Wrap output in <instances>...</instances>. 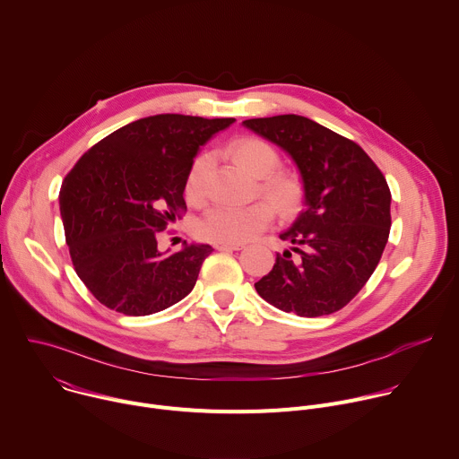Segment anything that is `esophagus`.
<instances>
[{"instance_id": "34e87169", "label": "esophagus", "mask_w": 459, "mask_h": 459, "mask_svg": "<svg viewBox=\"0 0 459 459\" xmlns=\"http://www.w3.org/2000/svg\"><path fill=\"white\" fill-rule=\"evenodd\" d=\"M218 250H241L243 243H216Z\"/></svg>"}]
</instances>
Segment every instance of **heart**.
Returning a JSON list of instances; mask_svg holds the SVG:
<instances>
[{"label":"heart","instance_id":"heart-1","mask_svg":"<svg viewBox=\"0 0 459 459\" xmlns=\"http://www.w3.org/2000/svg\"><path fill=\"white\" fill-rule=\"evenodd\" d=\"M234 160L261 181L265 198L283 214L292 212L299 204V186L289 176H273L280 165L276 151L264 140L243 138L232 145ZM211 167V154H200L186 172L185 192L192 202L204 198V181ZM273 220V209L257 202L245 207L220 205L211 209L198 223V234L212 243H243L264 230Z\"/></svg>","mask_w":459,"mask_h":459}]
</instances>
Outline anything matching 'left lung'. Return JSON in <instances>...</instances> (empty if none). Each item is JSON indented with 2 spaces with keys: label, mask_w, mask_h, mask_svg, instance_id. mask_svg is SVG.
Here are the masks:
<instances>
[{
  "label": "left lung",
  "mask_w": 459,
  "mask_h": 459,
  "mask_svg": "<svg viewBox=\"0 0 459 459\" xmlns=\"http://www.w3.org/2000/svg\"><path fill=\"white\" fill-rule=\"evenodd\" d=\"M241 125L280 147L303 186V211L280 232L292 247L254 283L257 294L305 317L343 308L372 276L388 239L390 190L381 170L359 145L305 116Z\"/></svg>",
  "instance_id": "1"
}]
</instances>
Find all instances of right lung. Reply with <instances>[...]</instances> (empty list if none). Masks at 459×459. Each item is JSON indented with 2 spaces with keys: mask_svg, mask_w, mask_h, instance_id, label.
I'll return each instance as SVG.
<instances>
[{
  "mask_svg": "<svg viewBox=\"0 0 459 459\" xmlns=\"http://www.w3.org/2000/svg\"><path fill=\"white\" fill-rule=\"evenodd\" d=\"M234 117L156 114L128 123L89 149L63 179L59 212L74 269L105 307L149 316L195 285L207 243L161 252L158 234L185 209L186 172Z\"/></svg>",
  "mask_w": 459,
  "mask_h": 459,
  "instance_id": "add662e5",
  "label": "right lung"
}]
</instances>
